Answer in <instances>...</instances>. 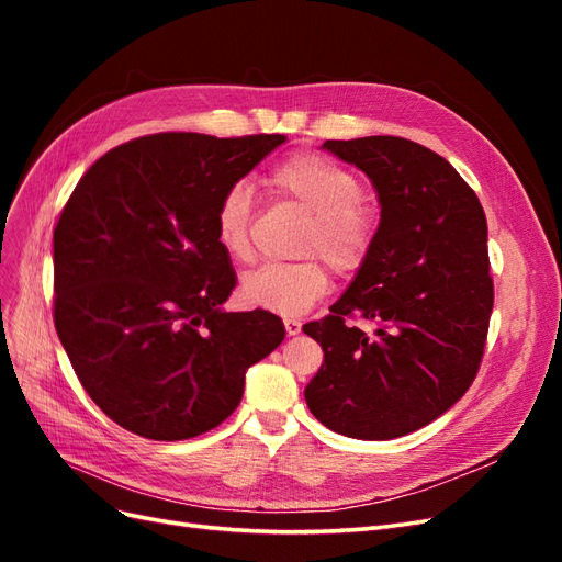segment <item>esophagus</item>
Returning <instances> with one entry per match:
<instances>
[{
  "label": "esophagus",
  "mask_w": 562,
  "mask_h": 562,
  "mask_svg": "<svg viewBox=\"0 0 562 562\" xmlns=\"http://www.w3.org/2000/svg\"><path fill=\"white\" fill-rule=\"evenodd\" d=\"M283 326H285V333L288 335H300V330H302V321H297V318H285L283 321Z\"/></svg>",
  "instance_id": "34e87169"
}]
</instances>
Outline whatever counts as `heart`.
<instances>
[{
  "label": "heart",
  "mask_w": 562,
  "mask_h": 562,
  "mask_svg": "<svg viewBox=\"0 0 562 562\" xmlns=\"http://www.w3.org/2000/svg\"><path fill=\"white\" fill-rule=\"evenodd\" d=\"M267 190L310 213L300 252L318 255L337 274H353L378 239V211L363 196V182L349 168L312 151L274 164L265 176ZM252 196L236 182L220 196L213 215L217 246L236 265L252 260ZM318 258L295 265H269L241 281L250 307L281 316H300L328 293L330 274Z\"/></svg>",
  "instance_id": "1"
}]
</instances>
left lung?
I'll return each mask as SVG.
<instances>
[{
  "label": "left lung",
  "mask_w": 562,
  "mask_h": 562,
  "mask_svg": "<svg viewBox=\"0 0 562 562\" xmlns=\"http://www.w3.org/2000/svg\"><path fill=\"white\" fill-rule=\"evenodd\" d=\"M380 196L378 239L330 314L302 330L323 349L304 389L312 415L337 434H413L467 394L479 375L495 285L479 196L429 147L370 135L326 140ZM351 317L379 326L368 338Z\"/></svg>",
  "instance_id": "1"
}]
</instances>
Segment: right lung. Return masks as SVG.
Masks as SVG:
<instances>
[{"label":"right lung","mask_w":562,"mask_h":562,"mask_svg":"<svg viewBox=\"0 0 562 562\" xmlns=\"http://www.w3.org/2000/svg\"><path fill=\"white\" fill-rule=\"evenodd\" d=\"M285 135L155 133L100 157L54 229V323L81 386L151 440L215 429L246 370L285 337L265 310L223 312L236 285L213 215Z\"/></svg>","instance_id":"obj_1"}]
</instances>
